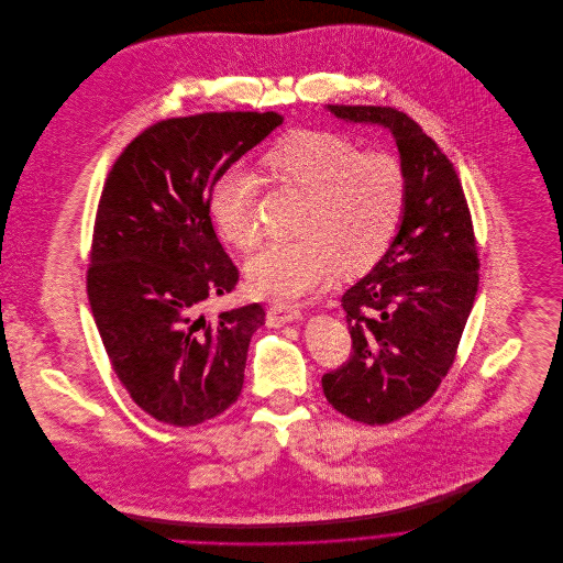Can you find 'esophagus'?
<instances>
[{"label":"esophagus","instance_id":"34e87169","mask_svg":"<svg viewBox=\"0 0 563 563\" xmlns=\"http://www.w3.org/2000/svg\"><path fill=\"white\" fill-rule=\"evenodd\" d=\"M301 319V310L297 308H286V306H271L266 310V322L271 327H282L286 322L299 321Z\"/></svg>","mask_w":563,"mask_h":563}]
</instances>
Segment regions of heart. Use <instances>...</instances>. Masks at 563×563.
Listing matches in <instances>:
<instances>
[{"instance_id":"1","label":"heart","mask_w":563,"mask_h":563,"mask_svg":"<svg viewBox=\"0 0 563 563\" xmlns=\"http://www.w3.org/2000/svg\"><path fill=\"white\" fill-rule=\"evenodd\" d=\"M268 166L310 195L299 241L266 244L246 262L253 295L290 303L322 288L340 268L368 271L388 251L401 225L407 181L388 154H362L349 139L331 132H299L279 143ZM257 181L244 168L228 170L212 195L221 236L239 249L260 241L255 217Z\"/></svg>"}]
</instances>
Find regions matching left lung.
Segmentation results:
<instances>
[{
  "mask_svg": "<svg viewBox=\"0 0 563 563\" xmlns=\"http://www.w3.org/2000/svg\"><path fill=\"white\" fill-rule=\"evenodd\" d=\"M327 110L349 123L386 128L407 181L397 236L342 295L353 353L322 375L333 409L364 424H388L429 401L453 366L479 286L473 219L453 164L405 112Z\"/></svg>",
  "mask_w": 563,
  "mask_h": 563,
  "instance_id": "8db88e82",
  "label": "left lung"
}]
</instances>
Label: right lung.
I'll list each match as a JSON object with an SVG mask.
<instances>
[{
    "instance_id": "right-lung-1",
    "label": "right lung",
    "mask_w": 563,
    "mask_h": 563,
    "mask_svg": "<svg viewBox=\"0 0 563 563\" xmlns=\"http://www.w3.org/2000/svg\"><path fill=\"white\" fill-rule=\"evenodd\" d=\"M277 112H203L136 136L108 173L92 232L86 290L110 364L143 411L192 427L241 397L260 303L199 314L234 290L239 268L210 219L223 173L262 143Z\"/></svg>"
}]
</instances>
